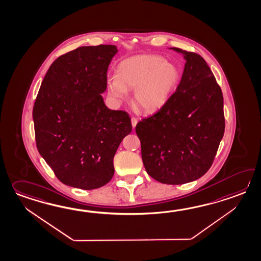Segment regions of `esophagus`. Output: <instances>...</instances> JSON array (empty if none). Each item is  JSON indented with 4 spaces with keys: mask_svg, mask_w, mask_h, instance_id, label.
I'll list each match as a JSON object with an SVG mask.
<instances>
[{
    "mask_svg": "<svg viewBox=\"0 0 261 261\" xmlns=\"http://www.w3.org/2000/svg\"><path fill=\"white\" fill-rule=\"evenodd\" d=\"M131 123H132L133 128L136 127V125H137V123H138V119H137L136 117H132V118H131Z\"/></svg>",
    "mask_w": 261,
    "mask_h": 261,
    "instance_id": "esophagus-1",
    "label": "esophagus"
}]
</instances>
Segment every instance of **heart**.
<instances>
[{
	"instance_id": "b5f03b06",
	"label": "heart",
	"mask_w": 261,
	"mask_h": 261,
	"mask_svg": "<svg viewBox=\"0 0 261 261\" xmlns=\"http://www.w3.org/2000/svg\"><path fill=\"white\" fill-rule=\"evenodd\" d=\"M180 70L175 64L154 54H141L122 60L117 75L108 80L110 94L124 99L127 90H135V104L143 112L162 108L180 81Z\"/></svg>"
}]
</instances>
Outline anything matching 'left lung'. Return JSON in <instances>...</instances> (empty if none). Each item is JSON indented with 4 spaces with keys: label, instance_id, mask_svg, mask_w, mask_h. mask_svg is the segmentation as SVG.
Here are the masks:
<instances>
[{
    "label": "left lung",
    "instance_id": "left-lung-1",
    "mask_svg": "<svg viewBox=\"0 0 261 261\" xmlns=\"http://www.w3.org/2000/svg\"><path fill=\"white\" fill-rule=\"evenodd\" d=\"M182 53L180 84L162 108L136 126L147 173L167 185L197 180L212 167L225 132L221 88L205 60Z\"/></svg>",
    "mask_w": 261,
    "mask_h": 261
}]
</instances>
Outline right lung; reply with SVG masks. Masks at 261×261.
<instances>
[{"label":"right lung","instance_id":"obj_1","mask_svg":"<svg viewBox=\"0 0 261 261\" xmlns=\"http://www.w3.org/2000/svg\"><path fill=\"white\" fill-rule=\"evenodd\" d=\"M117 53L114 45L77 47L56 59L41 83L33 110L36 147L66 186L107 185L117 149L132 131L127 113L108 109L101 95Z\"/></svg>","mask_w":261,"mask_h":261}]
</instances>
